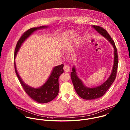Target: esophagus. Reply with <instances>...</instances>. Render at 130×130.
Listing matches in <instances>:
<instances>
[{
    "label": "esophagus",
    "instance_id": "34e87169",
    "mask_svg": "<svg viewBox=\"0 0 130 130\" xmlns=\"http://www.w3.org/2000/svg\"><path fill=\"white\" fill-rule=\"evenodd\" d=\"M64 70L65 71H66V72H68L70 71V67L69 65H65L64 66Z\"/></svg>",
    "mask_w": 130,
    "mask_h": 130
}]
</instances>
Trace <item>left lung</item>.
<instances>
[{
    "instance_id": "obj_1",
    "label": "left lung",
    "mask_w": 130,
    "mask_h": 130,
    "mask_svg": "<svg viewBox=\"0 0 130 130\" xmlns=\"http://www.w3.org/2000/svg\"><path fill=\"white\" fill-rule=\"evenodd\" d=\"M92 27L98 31L101 35L107 39L111 43L114 48V62L112 72L108 79L102 85L94 88H88L85 87L81 80L77 76L76 69L73 67L72 72L70 73L71 79L77 94L82 98L86 100H92L97 99L103 96L110 86L112 85L115 81L118 65V53L115 42L111 38L107 31L99 26H92Z\"/></svg>"
}]
</instances>
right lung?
<instances>
[{"label":"right lung","instance_id":"1","mask_svg":"<svg viewBox=\"0 0 130 130\" xmlns=\"http://www.w3.org/2000/svg\"><path fill=\"white\" fill-rule=\"evenodd\" d=\"M47 27V26H41L38 28H32L25 31L17 43L14 51V59L21 46L26 39L36 30ZM63 67V64L55 66L53 68L51 75L46 82L40 88H34L28 86L23 81L17 71L14 62L15 73L25 91L33 100L40 103H48L53 100L58 95L59 90L58 79L60 75L64 72Z\"/></svg>","mask_w":130,"mask_h":130}]
</instances>
